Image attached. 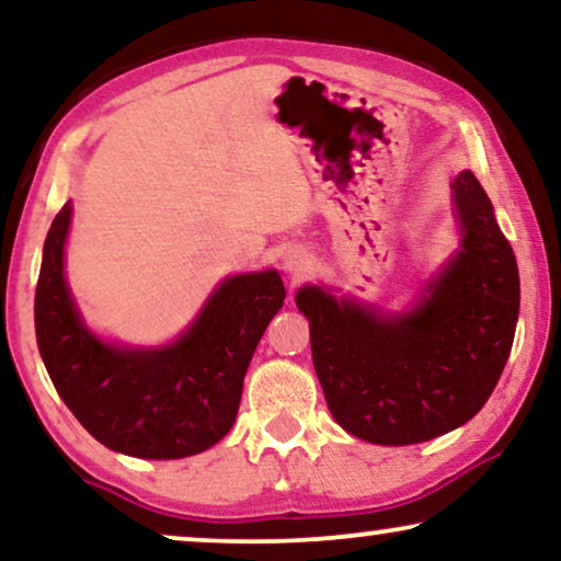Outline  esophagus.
<instances>
[{
    "label": "esophagus",
    "instance_id": "obj_1",
    "mask_svg": "<svg viewBox=\"0 0 561 561\" xmlns=\"http://www.w3.org/2000/svg\"><path fill=\"white\" fill-rule=\"evenodd\" d=\"M283 267L294 275V278H301V275L309 273L311 267V260L306 255V250L301 248H288L286 255H283Z\"/></svg>",
    "mask_w": 561,
    "mask_h": 561
}]
</instances>
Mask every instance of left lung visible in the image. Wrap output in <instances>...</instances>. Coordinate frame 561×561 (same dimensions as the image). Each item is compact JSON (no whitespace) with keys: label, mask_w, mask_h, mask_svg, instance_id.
<instances>
[{"label":"left lung","mask_w":561,"mask_h":561,"mask_svg":"<svg viewBox=\"0 0 561 561\" xmlns=\"http://www.w3.org/2000/svg\"><path fill=\"white\" fill-rule=\"evenodd\" d=\"M451 191L462 244L416 309L390 317L319 286L296 294L329 411L357 439L403 447L467 424L508 363L520 306L516 255L470 171Z\"/></svg>","instance_id":"obj_1"}]
</instances>
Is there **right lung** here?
Wrapping results in <instances>:
<instances>
[{
	"label": "right lung",
	"instance_id": "right-lung-1",
	"mask_svg": "<svg viewBox=\"0 0 561 561\" xmlns=\"http://www.w3.org/2000/svg\"><path fill=\"white\" fill-rule=\"evenodd\" d=\"M71 202L43 244L35 334L58 396L104 447L142 459L209 449L232 428L260 336L286 288L275 271L232 275L181 340L158 350L106 344L83 327L64 278Z\"/></svg>",
	"mask_w": 561,
	"mask_h": 561
}]
</instances>
